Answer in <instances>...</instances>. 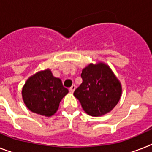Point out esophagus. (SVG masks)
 Segmentation results:
<instances>
[{"mask_svg":"<svg viewBox=\"0 0 152 152\" xmlns=\"http://www.w3.org/2000/svg\"><path fill=\"white\" fill-rule=\"evenodd\" d=\"M75 90H76V86H75V85H72V86L69 88V92L71 94H72Z\"/></svg>","mask_w":152,"mask_h":152,"instance_id":"obj_1","label":"esophagus"}]
</instances>
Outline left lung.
<instances>
[{
    "mask_svg": "<svg viewBox=\"0 0 152 152\" xmlns=\"http://www.w3.org/2000/svg\"><path fill=\"white\" fill-rule=\"evenodd\" d=\"M83 83L73 95L89 115L99 117L109 113L117 104L122 93L121 83L107 65L90 63L81 73Z\"/></svg>",
    "mask_w": 152,
    "mask_h": 152,
    "instance_id": "left-lung-1",
    "label": "left lung"
}]
</instances>
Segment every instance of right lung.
I'll return each mask as SVG.
<instances>
[{"instance_id":"right-lung-1","label":"right lung","mask_w":152,"mask_h":152,"mask_svg":"<svg viewBox=\"0 0 152 152\" xmlns=\"http://www.w3.org/2000/svg\"><path fill=\"white\" fill-rule=\"evenodd\" d=\"M21 93L24 103L31 111L51 117L69 90L62 86L60 79L54 77L51 70L46 69L28 79Z\"/></svg>"}]
</instances>
